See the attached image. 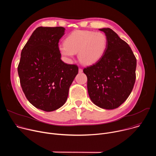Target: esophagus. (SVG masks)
I'll return each mask as SVG.
<instances>
[{"instance_id": "1", "label": "esophagus", "mask_w": 156, "mask_h": 156, "mask_svg": "<svg viewBox=\"0 0 156 156\" xmlns=\"http://www.w3.org/2000/svg\"><path fill=\"white\" fill-rule=\"evenodd\" d=\"M78 72H79L80 73H82V72H83V69H79V70H78Z\"/></svg>"}]
</instances>
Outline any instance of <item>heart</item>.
<instances>
[{
    "instance_id": "heart-1",
    "label": "heart",
    "mask_w": 156,
    "mask_h": 156,
    "mask_svg": "<svg viewBox=\"0 0 156 156\" xmlns=\"http://www.w3.org/2000/svg\"><path fill=\"white\" fill-rule=\"evenodd\" d=\"M107 45L106 36L101 32L78 30L72 33L59 46L61 54L70 59L78 52V57L84 65H92L104 55Z\"/></svg>"
}]
</instances>
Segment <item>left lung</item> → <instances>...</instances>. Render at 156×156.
<instances>
[{
	"mask_svg": "<svg viewBox=\"0 0 156 156\" xmlns=\"http://www.w3.org/2000/svg\"><path fill=\"white\" fill-rule=\"evenodd\" d=\"M107 38L105 52L96 63L83 69L92 102L114 109L128 98L136 80V59L128 44L112 29H99Z\"/></svg>",
	"mask_w": 156,
	"mask_h": 156,
	"instance_id": "left-lung-1",
	"label": "left lung"
}]
</instances>
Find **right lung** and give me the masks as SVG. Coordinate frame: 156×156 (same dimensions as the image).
I'll return each mask as SVG.
<instances>
[{
    "label": "right lung",
    "instance_id": "1",
    "mask_svg": "<svg viewBox=\"0 0 156 156\" xmlns=\"http://www.w3.org/2000/svg\"><path fill=\"white\" fill-rule=\"evenodd\" d=\"M65 30L61 27L37 28L21 53L18 73L22 90L33 105L46 112L65 103L78 73L77 65L60 58L58 42Z\"/></svg>",
    "mask_w": 156,
    "mask_h": 156
}]
</instances>
